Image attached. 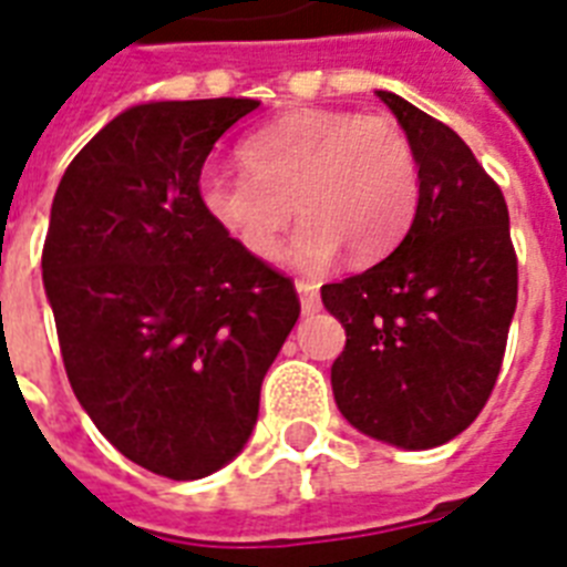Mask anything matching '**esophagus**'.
<instances>
[{"instance_id":"obj_1","label":"esophagus","mask_w":567,"mask_h":567,"mask_svg":"<svg viewBox=\"0 0 567 567\" xmlns=\"http://www.w3.org/2000/svg\"><path fill=\"white\" fill-rule=\"evenodd\" d=\"M297 293H300V306H302V315H315L320 311V297H318V285L311 282H297Z\"/></svg>"}]
</instances>
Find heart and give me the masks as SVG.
Instances as JSON below:
<instances>
[{
    "label": "heart",
    "instance_id": "1",
    "mask_svg": "<svg viewBox=\"0 0 567 567\" xmlns=\"http://www.w3.org/2000/svg\"><path fill=\"white\" fill-rule=\"evenodd\" d=\"M238 155L247 171L208 167L196 199L223 235L261 261L279 252L291 208L302 223L288 258L302 270H323L341 249L353 261H377L417 212V153L382 114L288 111L249 132Z\"/></svg>",
    "mask_w": 567,
    "mask_h": 567
}]
</instances>
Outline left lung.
Instances as JSON below:
<instances>
[{
  "label": "left lung",
  "mask_w": 567,
  "mask_h": 567,
  "mask_svg": "<svg viewBox=\"0 0 567 567\" xmlns=\"http://www.w3.org/2000/svg\"><path fill=\"white\" fill-rule=\"evenodd\" d=\"M377 96L417 153L421 196L391 256L320 288L347 332L332 394L364 435L430 450L465 432L492 394L518 306V258L506 199L465 141L403 96Z\"/></svg>",
  "instance_id": "obj_1"
}]
</instances>
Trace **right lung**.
Wrapping results in <instances>:
<instances>
[{"mask_svg": "<svg viewBox=\"0 0 567 567\" xmlns=\"http://www.w3.org/2000/svg\"><path fill=\"white\" fill-rule=\"evenodd\" d=\"M256 100L144 102L75 155L52 199L43 288L73 394L135 465L203 480L238 456L300 318L288 276L196 199L214 144Z\"/></svg>", "mask_w": 567, "mask_h": 567, "instance_id": "add662e5", "label": "right lung"}]
</instances>
